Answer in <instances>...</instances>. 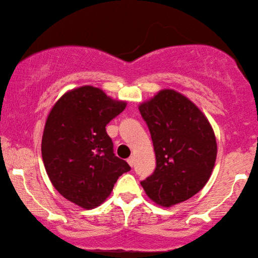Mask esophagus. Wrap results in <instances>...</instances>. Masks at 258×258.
<instances>
[{
	"mask_svg": "<svg viewBox=\"0 0 258 258\" xmlns=\"http://www.w3.org/2000/svg\"><path fill=\"white\" fill-rule=\"evenodd\" d=\"M127 163H128V165L131 166V167H133V166H134V157L133 156L130 157V158L127 159Z\"/></svg>",
	"mask_w": 258,
	"mask_h": 258,
	"instance_id": "1",
	"label": "esophagus"
}]
</instances>
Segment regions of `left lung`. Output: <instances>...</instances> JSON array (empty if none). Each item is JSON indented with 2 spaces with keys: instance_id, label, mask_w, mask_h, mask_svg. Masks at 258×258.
<instances>
[{
  "instance_id": "obj_1",
  "label": "left lung",
  "mask_w": 258,
  "mask_h": 258,
  "mask_svg": "<svg viewBox=\"0 0 258 258\" xmlns=\"http://www.w3.org/2000/svg\"><path fill=\"white\" fill-rule=\"evenodd\" d=\"M150 131L156 169L141 182L152 202L169 207L185 202L211 177L217 155L206 116L184 95L161 90L139 106Z\"/></svg>"
}]
</instances>
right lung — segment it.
<instances>
[{
    "mask_svg": "<svg viewBox=\"0 0 258 258\" xmlns=\"http://www.w3.org/2000/svg\"><path fill=\"white\" fill-rule=\"evenodd\" d=\"M126 107L98 87L81 86L64 93L46 118L42 158L59 194L85 209L101 205L118 177L131 167L113 154L106 126Z\"/></svg>",
    "mask_w": 258,
    "mask_h": 258,
    "instance_id": "obj_1",
    "label": "right lung"
}]
</instances>
